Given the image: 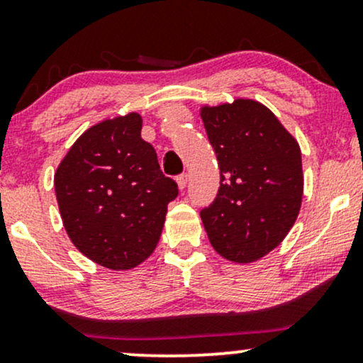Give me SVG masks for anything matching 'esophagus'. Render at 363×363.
Masks as SVG:
<instances>
[{"mask_svg": "<svg viewBox=\"0 0 363 363\" xmlns=\"http://www.w3.org/2000/svg\"><path fill=\"white\" fill-rule=\"evenodd\" d=\"M177 184H179V189H184L186 184H187V174H179Z\"/></svg>", "mask_w": 363, "mask_h": 363, "instance_id": "34e87169", "label": "esophagus"}]
</instances>
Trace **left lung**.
<instances>
[{
	"label": "left lung",
	"instance_id": "obj_1",
	"mask_svg": "<svg viewBox=\"0 0 363 363\" xmlns=\"http://www.w3.org/2000/svg\"><path fill=\"white\" fill-rule=\"evenodd\" d=\"M203 123L220 167L213 203L199 211L215 251L251 262L289 234L302 203L298 143L259 102L205 107Z\"/></svg>",
	"mask_w": 363,
	"mask_h": 363
}]
</instances>
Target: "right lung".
<instances>
[{
  "instance_id": "1",
  "label": "right lung",
  "mask_w": 363,
  "mask_h": 363,
  "mask_svg": "<svg viewBox=\"0 0 363 363\" xmlns=\"http://www.w3.org/2000/svg\"><path fill=\"white\" fill-rule=\"evenodd\" d=\"M54 189L72 242L109 269L147 259L179 194L155 148L141 138L136 112L86 129L54 174Z\"/></svg>"
}]
</instances>
